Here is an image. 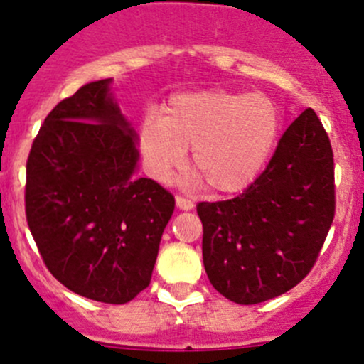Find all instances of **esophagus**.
<instances>
[{"mask_svg":"<svg viewBox=\"0 0 364 364\" xmlns=\"http://www.w3.org/2000/svg\"><path fill=\"white\" fill-rule=\"evenodd\" d=\"M176 205H178L179 209H185V211H188V209L193 208V203L190 199H186V197L176 196Z\"/></svg>","mask_w":364,"mask_h":364,"instance_id":"1","label":"esophagus"}]
</instances>
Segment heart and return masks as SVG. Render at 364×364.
I'll use <instances>...</instances> for the list:
<instances>
[{"mask_svg": "<svg viewBox=\"0 0 364 364\" xmlns=\"http://www.w3.org/2000/svg\"><path fill=\"white\" fill-rule=\"evenodd\" d=\"M280 128L277 105L259 93L190 91L172 97L160 117L148 114L139 148L149 174L168 181L192 148V167L216 193H237L266 167Z\"/></svg>", "mask_w": 364, "mask_h": 364, "instance_id": "b5f03b06", "label": "heart"}]
</instances>
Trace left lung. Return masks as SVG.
Segmentation results:
<instances>
[{"label": "left lung", "instance_id": "1", "mask_svg": "<svg viewBox=\"0 0 364 364\" xmlns=\"http://www.w3.org/2000/svg\"><path fill=\"white\" fill-rule=\"evenodd\" d=\"M203 259L213 287L257 304L311 271L335 218V161L328 134L306 109L282 135L266 171L241 196L199 203Z\"/></svg>", "mask_w": 364, "mask_h": 364}]
</instances>
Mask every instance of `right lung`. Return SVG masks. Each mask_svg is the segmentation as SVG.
Segmentation results:
<instances>
[{"mask_svg":"<svg viewBox=\"0 0 364 364\" xmlns=\"http://www.w3.org/2000/svg\"><path fill=\"white\" fill-rule=\"evenodd\" d=\"M95 80L61 100L26 164V220L47 269L75 294L123 304L151 282L174 197L135 178L134 128Z\"/></svg>","mask_w":364,"mask_h":364,"instance_id":"right-lung-1","label":"right lung"}]
</instances>
